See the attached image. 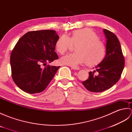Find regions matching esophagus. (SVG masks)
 <instances>
[{"label": "esophagus", "mask_w": 132, "mask_h": 132, "mask_svg": "<svg viewBox=\"0 0 132 132\" xmlns=\"http://www.w3.org/2000/svg\"><path fill=\"white\" fill-rule=\"evenodd\" d=\"M72 69L74 70H79V68H71Z\"/></svg>", "instance_id": "obj_1"}]
</instances>
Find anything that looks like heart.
<instances>
[{
    "mask_svg": "<svg viewBox=\"0 0 132 132\" xmlns=\"http://www.w3.org/2000/svg\"><path fill=\"white\" fill-rule=\"evenodd\" d=\"M72 44L77 45L75 49L77 52L62 57L60 60L61 63L72 68H77L86 63L94 65L99 63L105 56V44L99 39L96 33L89 28L75 30L70 37L66 35H62L56 42L55 49L63 55Z\"/></svg>",
    "mask_w": 132,
    "mask_h": 132,
    "instance_id": "b5f03b06",
    "label": "heart"
}]
</instances>
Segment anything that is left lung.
<instances>
[{"label": "left lung", "instance_id": "1", "mask_svg": "<svg viewBox=\"0 0 132 132\" xmlns=\"http://www.w3.org/2000/svg\"><path fill=\"white\" fill-rule=\"evenodd\" d=\"M106 41V55L101 62L89 72V77L82 82L87 90L101 92L111 88L118 82L124 68L125 59L120 41L117 36L109 30L104 29ZM97 72L96 75L94 72Z\"/></svg>", "mask_w": 132, "mask_h": 132}]
</instances>
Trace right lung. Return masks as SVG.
I'll return each mask as SVG.
<instances>
[{"label":"right lung","instance_id":"right-lung-1","mask_svg":"<svg viewBox=\"0 0 132 132\" xmlns=\"http://www.w3.org/2000/svg\"><path fill=\"white\" fill-rule=\"evenodd\" d=\"M59 36L53 30L27 32L19 39L11 54L12 79L18 87L27 93L43 92L60 66L45 67L57 60L54 52Z\"/></svg>","mask_w":132,"mask_h":132}]
</instances>
